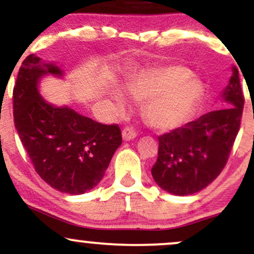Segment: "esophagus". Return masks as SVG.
<instances>
[{
	"label": "esophagus",
	"instance_id": "esophagus-1",
	"mask_svg": "<svg viewBox=\"0 0 254 254\" xmlns=\"http://www.w3.org/2000/svg\"><path fill=\"white\" fill-rule=\"evenodd\" d=\"M122 136H123L124 141H130V139L135 138L137 133L132 127H124L123 131H122Z\"/></svg>",
	"mask_w": 254,
	"mask_h": 254
}]
</instances>
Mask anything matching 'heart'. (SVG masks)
Segmentation results:
<instances>
[{
    "label": "heart",
    "instance_id": "b5f03b06",
    "mask_svg": "<svg viewBox=\"0 0 254 254\" xmlns=\"http://www.w3.org/2000/svg\"><path fill=\"white\" fill-rule=\"evenodd\" d=\"M127 89L136 100L145 101V121L157 130H172L183 125L203 97L200 81L180 65L160 66L142 72L127 83ZM116 97L123 105L122 93L116 92Z\"/></svg>",
    "mask_w": 254,
    "mask_h": 254
}]
</instances>
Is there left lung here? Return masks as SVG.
<instances>
[{
  "label": "left lung",
  "instance_id": "8db88e82",
  "mask_svg": "<svg viewBox=\"0 0 254 254\" xmlns=\"http://www.w3.org/2000/svg\"><path fill=\"white\" fill-rule=\"evenodd\" d=\"M222 98L233 106L212 111L159 138L151 176L162 190L188 196L214 182L226 166L240 130L245 98L238 69H232Z\"/></svg>",
  "mask_w": 254,
  "mask_h": 254
}]
</instances>
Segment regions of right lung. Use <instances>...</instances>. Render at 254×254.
<instances>
[{
    "instance_id": "obj_1",
    "label": "right lung",
    "mask_w": 254,
    "mask_h": 254,
    "mask_svg": "<svg viewBox=\"0 0 254 254\" xmlns=\"http://www.w3.org/2000/svg\"><path fill=\"white\" fill-rule=\"evenodd\" d=\"M45 74L62 75L54 64L30 55L13 89L14 124L39 177L56 190L82 194L103 179L122 143L117 124H101L70 107H55L38 93Z\"/></svg>"
}]
</instances>
